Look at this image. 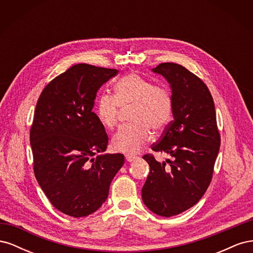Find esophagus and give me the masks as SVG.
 I'll use <instances>...</instances> for the list:
<instances>
[{
    "instance_id": "esophagus-1",
    "label": "esophagus",
    "mask_w": 253,
    "mask_h": 253,
    "mask_svg": "<svg viewBox=\"0 0 253 253\" xmlns=\"http://www.w3.org/2000/svg\"><path fill=\"white\" fill-rule=\"evenodd\" d=\"M136 158H137L136 156H134V155H131V154H126V162H128V163L134 162V160H135Z\"/></svg>"
}]
</instances>
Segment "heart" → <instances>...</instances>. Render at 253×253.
Masks as SVG:
<instances>
[{
    "instance_id": "heart-1",
    "label": "heart",
    "mask_w": 253,
    "mask_h": 253,
    "mask_svg": "<svg viewBox=\"0 0 253 253\" xmlns=\"http://www.w3.org/2000/svg\"><path fill=\"white\" fill-rule=\"evenodd\" d=\"M114 93V96L109 93L98 96L95 113L102 126L112 128L117 124L119 109L133 106V124L118 128L112 138V148L134 154L149 141L151 131L162 132L169 125L173 112L171 91L162 84H153L142 76L131 73L116 82Z\"/></svg>"
}]
</instances>
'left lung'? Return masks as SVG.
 Wrapping results in <instances>:
<instances>
[{
  "mask_svg": "<svg viewBox=\"0 0 253 253\" xmlns=\"http://www.w3.org/2000/svg\"><path fill=\"white\" fill-rule=\"evenodd\" d=\"M152 72L170 84L173 99V120L152 150L172 158L159 163L143 156L150 173L141 196L153 213L170 217L193 207L208 189L220 137L213 98L197 76L176 63H162Z\"/></svg>",
  "mask_w": 253,
  "mask_h": 253,
  "instance_id": "8db88e82",
  "label": "left lung"
}]
</instances>
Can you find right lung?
Returning a JSON list of instances; mask_svg holds the SVG:
<instances>
[{
	"mask_svg": "<svg viewBox=\"0 0 253 253\" xmlns=\"http://www.w3.org/2000/svg\"><path fill=\"white\" fill-rule=\"evenodd\" d=\"M117 70L77 64L43 89L30 128L36 178L49 202L66 215L83 217L109 196L124 154H104V126L91 111L97 91Z\"/></svg>",
	"mask_w": 253,
	"mask_h": 253,
	"instance_id": "right-lung-1",
	"label": "right lung"
}]
</instances>
